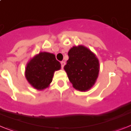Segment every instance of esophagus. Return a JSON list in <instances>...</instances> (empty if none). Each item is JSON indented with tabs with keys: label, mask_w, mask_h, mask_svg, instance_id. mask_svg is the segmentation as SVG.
<instances>
[{
	"label": "esophagus",
	"mask_w": 131,
	"mask_h": 131,
	"mask_svg": "<svg viewBox=\"0 0 131 131\" xmlns=\"http://www.w3.org/2000/svg\"><path fill=\"white\" fill-rule=\"evenodd\" d=\"M60 64H61V68H62V69H63L64 66L65 65V62H64V61L60 62Z\"/></svg>",
	"instance_id": "34e87169"
}]
</instances>
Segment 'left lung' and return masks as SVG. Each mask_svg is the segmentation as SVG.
<instances>
[{
    "label": "left lung",
    "mask_w": 131,
    "mask_h": 131,
    "mask_svg": "<svg viewBox=\"0 0 131 131\" xmlns=\"http://www.w3.org/2000/svg\"><path fill=\"white\" fill-rule=\"evenodd\" d=\"M69 60L64 69L73 88L81 91L90 90L99 73V61L95 55L83 46H73L68 52Z\"/></svg>",
    "instance_id": "obj_1"
}]
</instances>
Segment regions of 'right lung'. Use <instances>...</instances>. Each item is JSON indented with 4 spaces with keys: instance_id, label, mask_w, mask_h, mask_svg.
I'll return each mask as SVG.
<instances>
[{
    "instance_id": "obj_1",
    "label": "right lung",
    "mask_w": 131,
    "mask_h": 131,
    "mask_svg": "<svg viewBox=\"0 0 131 131\" xmlns=\"http://www.w3.org/2000/svg\"><path fill=\"white\" fill-rule=\"evenodd\" d=\"M60 69V63L55 55L48 52H40L27 64L25 77L36 90H42L48 88L54 76L55 71Z\"/></svg>"
}]
</instances>
